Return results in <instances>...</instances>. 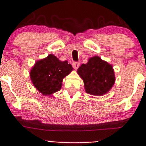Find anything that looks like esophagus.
<instances>
[{
	"label": "esophagus",
	"instance_id": "34e87169",
	"mask_svg": "<svg viewBox=\"0 0 146 146\" xmlns=\"http://www.w3.org/2000/svg\"><path fill=\"white\" fill-rule=\"evenodd\" d=\"M72 66H73V67L75 68V69H78L79 66H80V63L78 62H73V63H72Z\"/></svg>",
	"mask_w": 146,
	"mask_h": 146
}]
</instances>
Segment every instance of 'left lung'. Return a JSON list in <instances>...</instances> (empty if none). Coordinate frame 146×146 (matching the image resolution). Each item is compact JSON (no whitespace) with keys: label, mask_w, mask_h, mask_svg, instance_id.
Wrapping results in <instances>:
<instances>
[{"label":"left lung","mask_w":146,"mask_h":146,"mask_svg":"<svg viewBox=\"0 0 146 146\" xmlns=\"http://www.w3.org/2000/svg\"><path fill=\"white\" fill-rule=\"evenodd\" d=\"M78 73L83 80L86 93L93 95L106 94L115 82L113 66L98 56L90 58L86 64H82Z\"/></svg>","instance_id":"left-lung-1"}]
</instances>
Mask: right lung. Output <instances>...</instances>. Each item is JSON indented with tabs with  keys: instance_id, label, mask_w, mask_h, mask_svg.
I'll return each instance as SVG.
<instances>
[{
	"instance_id": "add662e5",
	"label": "right lung",
	"mask_w": 146,
	"mask_h": 146,
	"mask_svg": "<svg viewBox=\"0 0 146 146\" xmlns=\"http://www.w3.org/2000/svg\"><path fill=\"white\" fill-rule=\"evenodd\" d=\"M73 70L67 61L62 62L54 55L49 54L37 61L30 71L33 86L44 95H51L61 89L63 79Z\"/></svg>"
}]
</instances>
